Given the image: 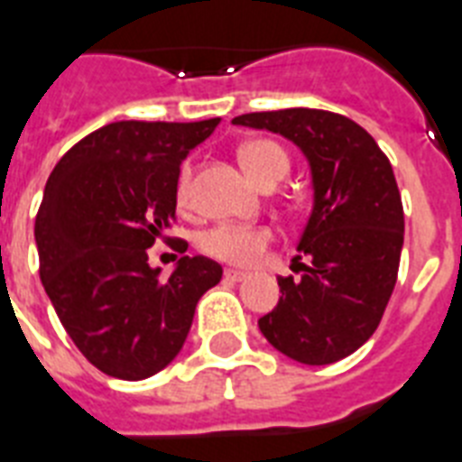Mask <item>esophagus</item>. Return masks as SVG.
<instances>
[{
  "label": "esophagus",
  "instance_id": "esophagus-1",
  "mask_svg": "<svg viewBox=\"0 0 462 462\" xmlns=\"http://www.w3.org/2000/svg\"><path fill=\"white\" fill-rule=\"evenodd\" d=\"M224 277L231 282H243L248 280V272H241V270H226L224 272Z\"/></svg>",
  "mask_w": 462,
  "mask_h": 462
}]
</instances>
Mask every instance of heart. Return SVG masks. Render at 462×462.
<instances>
[{
  "instance_id": "b5f03b06",
  "label": "heart",
  "mask_w": 462,
  "mask_h": 462,
  "mask_svg": "<svg viewBox=\"0 0 462 462\" xmlns=\"http://www.w3.org/2000/svg\"><path fill=\"white\" fill-rule=\"evenodd\" d=\"M238 159H241L245 173L263 188L267 182H280L289 171L287 153L282 152L280 146L257 139L248 142L238 149ZM175 202L178 207H188L190 202V168L185 166L178 178V188H175ZM272 243V231L264 226H236V224H221L199 236V250L205 255L221 260V263L231 264H255L267 245Z\"/></svg>"
}]
</instances>
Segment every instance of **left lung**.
<instances>
[{
  "mask_svg": "<svg viewBox=\"0 0 462 462\" xmlns=\"http://www.w3.org/2000/svg\"><path fill=\"white\" fill-rule=\"evenodd\" d=\"M234 125L291 139L313 175L299 241L310 264L299 263L301 280H277L280 303L257 320L260 332L299 364H335L376 332L398 282L405 214L391 161L361 125L330 110L248 113Z\"/></svg>",
  "mask_w": 462,
  "mask_h": 462,
  "instance_id": "left-lung-1",
  "label": "left lung"
}]
</instances>
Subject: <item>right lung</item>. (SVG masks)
I'll return each instance as SVG.
<instances>
[{
  "label": "right lung",
  "mask_w": 462,
  "mask_h": 462,
  "mask_svg": "<svg viewBox=\"0 0 462 462\" xmlns=\"http://www.w3.org/2000/svg\"><path fill=\"white\" fill-rule=\"evenodd\" d=\"M217 125L110 123L50 173L35 217L41 282L71 342L108 376L142 381L166 368L202 294L219 284L209 257H180L161 280L146 255L175 221L180 161Z\"/></svg>",
  "instance_id": "right-lung-1"
}]
</instances>
